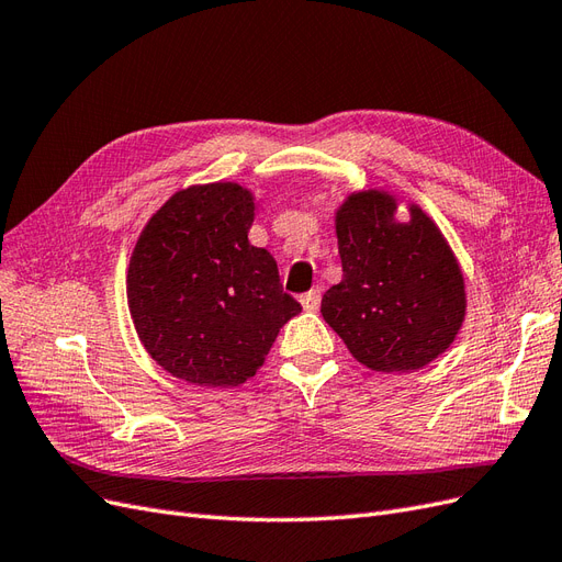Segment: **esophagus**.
<instances>
[{"label":"esophagus","mask_w":562,"mask_h":562,"mask_svg":"<svg viewBox=\"0 0 562 562\" xmlns=\"http://www.w3.org/2000/svg\"><path fill=\"white\" fill-rule=\"evenodd\" d=\"M300 302H302V307L307 310V312H316L321 307V288H312L310 293H304L300 297Z\"/></svg>","instance_id":"1"}]
</instances>
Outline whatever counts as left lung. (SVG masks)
<instances>
[{"label":"left lung","mask_w":562,"mask_h":562,"mask_svg":"<svg viewBox=\"0 0 562 562\" xmlns=\"http://www.w3.org/2000/svg\"><path fill=\"white\" fill-rule=\"evenodd\" d=\"M398 199L353 192L335 213L342 281L321 314L359 363L413 372L443 353L467 314L464 274L438 225L417 203L396 220Z\"/></svg>","instance_id":"1"}]
</instances>
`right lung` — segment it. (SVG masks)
Instances as JSON below:
<instances>
[{
  "mask_svg": "<svg viewBox=\"0 0 562 562\" xmlns=\"http://www.w3.org/2000/svg\"><path fill=\"white\" fill-rule=\"evenodd\" d=\"M252 192L192 184L149 217L133 248L126 295L135 333L166 372L196 386H239L302 312L277 260L248 241Z\"/></svg>",
  "mask_w": 562,
  "mask_h": 562,
  "instance_id": "right-lung-1",
  "label": "right lung"
}]
</instances>
